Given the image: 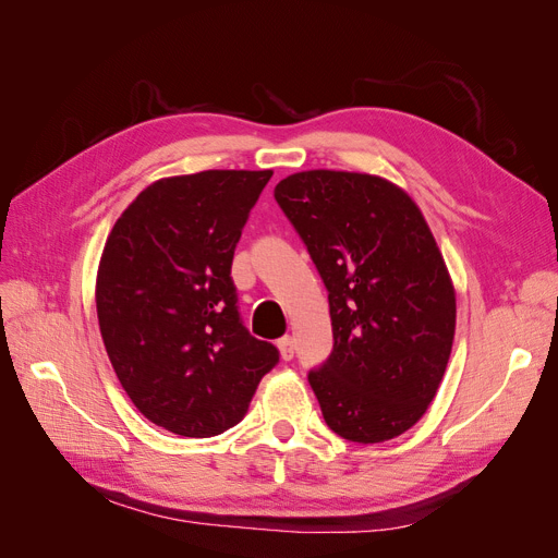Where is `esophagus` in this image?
<instances>
[{"instance_id":"34e87169","label":"esophagus","mask_w":558,"mask_h":558,"mask_svg":"<svg viewBox=\"0 0 558 558\" xmlns=\"http://www.w3.org/2000/svg\"><path fill=\"white\" fill-rule=\"evenodd\" d=\"M277 347H279V353H281V359L283 361H291L293 356H295V342H293V337H281V340L277 342Z\"/></svg>"}]
</instances>
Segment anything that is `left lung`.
<instances>
[{
	"instance_id": "obj_1",
	"label": "left lung",
	"mask_w": 558,
	"mask_h": 558,
	"mask_svg": "<svg viewBox=\"0 0 558 558\" xmlns=\"http://www.w3.org/2000/svg\"><path fill=\"white\" fill-rule=\"evenodd\" d=\"M275 199L328 291L332 351L310 386L332 433L375 445L412 428L442 381L456 298L412 197L386 179L312 170Z\"/></svg>"
}]
</instances>
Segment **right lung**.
<instances>
[{"mask_svg":"<svg viewBox=\"0 0 558 558\" xmlns=\"http://www.w3.org/2000/svg\"><path fill=\"white\" fill-rule=\"evenodd\" d=\"M272 172L160 179L118 218L97 272L109 361L148 421L183 437L238 426L279 349L256 340L230 277L234 246Z\"/></svg>","mask_w":558,"mask_h":558,"instance_id":"right-lung-1","label":"right lung"}]
</instances>
